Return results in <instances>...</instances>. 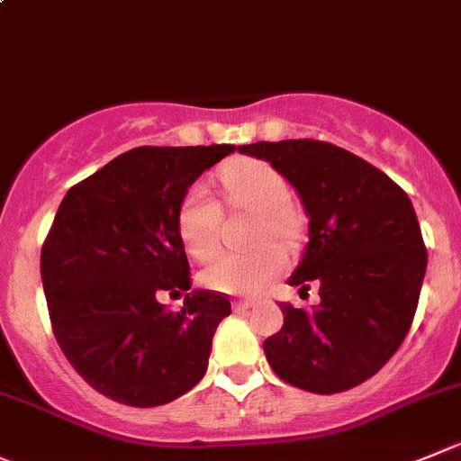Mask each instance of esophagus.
Returning a JSON list of instances; mask_svg holds the SVG:
<instances>
[{"label": "esophagus", "mask_w": 461, "mask_h": 461, "mask_svg": "<svg viewBox=\"0 0 461 461\" xmlns=\"http://www.w3.org/2000/svg\"><path fill=\"white\" fill-rule=\"evenodd\" d=\"M253 308V301H233L235 312H244V310Z\"/></svg>", "instance_id": "esophagus-1"}]
</instances>
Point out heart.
<instances>
[{"label": "heart", "instance_id": "1", "mask_svg": "<svg viewBox=\"0 0 461 461\" xmlns=\"http://www.w3.org/2000/svg\"><path fill=\"white\" fill-rule=\"evenodd\" d=\"M228 201L240 210L258 214L256 240H278L294 242L299 238V217L294 212L292 190L283 174L271 165L253 158H240L228 162L219 172ZM219 223L221 205L205 183L187 187L178 205V235L183 247L196 260H208L219 249ZM287 267V256L278 244H262L247 253H221L203 271V283L214 292L256 294L278 278Z\"/></svg>", "mask_w": 461, "mask_h": 461}]
</instances>
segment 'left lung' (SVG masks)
<instances>
[{
  "instance_id": "left-lung-1",
  "label": "left lung",
  "mask_w": 461,
  "mask_h": 461,
  "mask_svg": "<svg viewBox=\"0 0 461 461\" xmlns=\"http://www.w3.org/2000/svg\"><path fill=\"white\" fill-rule=\"evenodd\" d=\"M299 192L310 242L289 285H319L310 310L283 303L265 339L274 374L312 393H339L378 374L405 339L419 305L425 251L411 201L387 174L321 140L244 144Z\"/></svg>"
}]
</instances>
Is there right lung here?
<instances>
[{"mask_svg":"<svg viewBox=\"0 0 461 461\" xmlns=\"http://www.w3.org/2000/svg\"><path fill=\"white\" fill-rule=\"evenodd\" d=\"M233 144L138 147L77 183L42 244L41 276L56 341L77 374L111 401L156 407L190 392L208 369L228 296L190 289L178 235L187 187Z\"/></svg>","mask_w":461,"mask_h":461,"instance_id":"1","label":"right lung"}]
</instances>
